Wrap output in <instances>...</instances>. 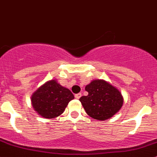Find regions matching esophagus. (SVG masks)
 Masks as SVG:
<instances>
[{
    "instance_id": "obj_1",
    "label": "esophagus",
    "mask_w": 157,
    "mask_h": 157,
    "mask_svg": "<svg viewBox=\"0 0 157 157\" xmlns=\"http://www.w3.org/2000/svg\"><path fill=\"white\" fill-rule=\"evenodd\" d=\"M81 93H77V94H76L75 95V98L76 99H80V97H81Z\"/></svg>"
}]
</instances>
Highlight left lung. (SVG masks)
Returning <instances> with one entry per match:
<instances>
[{
	"label": "left lung",
	"instance_id": "1",
	"mask_svg": "<svg viewBox=\"0 0 157 157\" xmlns=\"http://www.w3.org/2000/svg\"><path fill=\"white\" fill-rule=\"evenodd\" d=\"M87 96L80 98L89 116L96 120H106L113 116L123 105L119 90L104 80H94L85 87Z\"/></svg>",
	"mask_w": 157,
	"mask_h": 157
}]
</instances>
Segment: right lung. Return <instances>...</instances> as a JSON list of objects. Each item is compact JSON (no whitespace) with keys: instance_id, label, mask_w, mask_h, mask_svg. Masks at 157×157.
<instances>
[{"instance_id":"add662e5","label":"right lung","mask_w":157,"mask_h":157,"mask_svg":"<svg viewBox=\"0 0 157 157\" xmlns=\"http://www.w3.org/2000/svg\"><path fill=\"white\" fill-rule=\"evenodd\" d=\"M73 99L74 96L70 90L60 85L56 80H52L33 93L31 102L34 110L40 116L54 118L64 112Z\"/></svg>"}]
</instances>
